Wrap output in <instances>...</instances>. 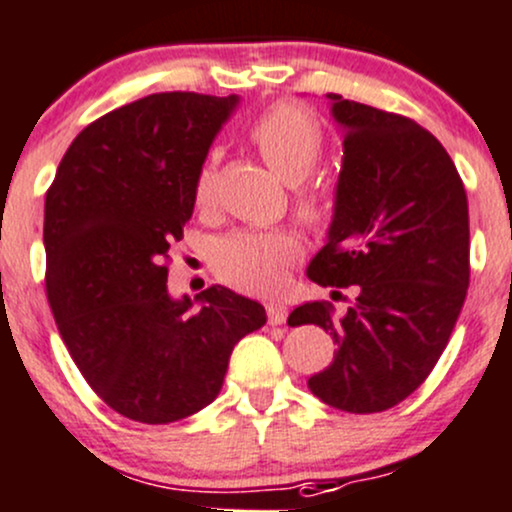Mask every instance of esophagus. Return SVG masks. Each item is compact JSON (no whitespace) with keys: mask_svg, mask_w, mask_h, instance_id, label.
Here are the masks:
<instances>
[{"mask_svg":"<svg viewBox=\"0 0 512 512\" xmlns=\"http://www.w3.org/2000/svg\"><path fill=\"white\" fill-rule=\"evenodd\" d=\"M266 312H268V324H283L285 317H288V310H285L283 302H268L266 305Z\"/></svg>","mask_w":512,"mask_h":512,"instance_id":"esophagus-1","label":"esophagus"}]
</instances>
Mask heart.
I'll list each match as a JSON object with an SVG mask.
<instances>
[{
    "mask_svg": "<svg viewBox=\"0 0 512 512\" xmlns=\"http://www.w3.org/2000/svg\"><path fill=\"white\" fill-rule=\"evenodd\" d=\"M251 141L263 161L283 183L298 185L322 156V129L302 107L280 104L251 126ZM214 195V161H205L195 178V205L207 207ZM300 217L310 224L327 219V197L320 192H300ZM300 244L285 232H234L214 244L212 266L224 283L249 293L278 288L290 263L298 261Z\"/></svg>",
    "mask_w": 512,
    "mask_h": 512,
    "instance_id": "b5f03b06",
    "label": "heart"
}]
</instances>
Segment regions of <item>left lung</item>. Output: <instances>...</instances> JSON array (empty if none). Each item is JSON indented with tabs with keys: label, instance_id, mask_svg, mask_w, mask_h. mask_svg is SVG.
I'll use <instances>...</instances> for the list:
<instances>
[{
	"label": "left lung",
	"instance_id": "1",
	"mask_svg": "<svg viewBox=\"0 0 512 512\" xmlns=\"http://www.w3.org/2000/svg\"><path fill=\"white\" fill-rule=\"evenodd\" d=\"M344 156L327 244L307 266L322 288H356L344 315L305 302L288 324H320L337 351L307 381L346 412L398 405L430 376L469 288V202L452 158L400 114L329 92ZM337 293V290H334Z\"/></svg>",
	"mask_w": 512,
	"mask_h": 512
}]
</instances>
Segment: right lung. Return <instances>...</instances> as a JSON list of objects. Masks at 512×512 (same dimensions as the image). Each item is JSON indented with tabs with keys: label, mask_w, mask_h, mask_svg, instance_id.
<instances>
[{
	"label": "right lung",
	"mask_w": 512,
	"mask_h": 512,
	"mask_svg": "<svg viewBox=\"0 0 512 512\" xmlns=\"http://www.w3.org/2000/svg\"><path fill=\"white\" fill-rule=\"evenodd\" d=\"M239 97L158 92L75 136L46 192V293L90 388L119 415L168 425L219 395L234 344L266 324L224 285L168 293L195 178Z\"/></svg>",
	"instance_id": "add662e5"
}]
</instances>
